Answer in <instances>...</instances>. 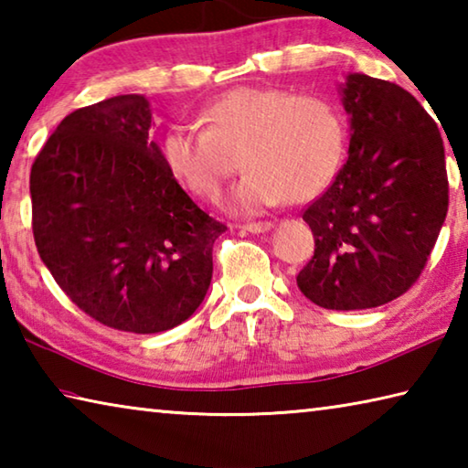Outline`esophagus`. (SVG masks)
I'll return each mask as SVG.
<instances>
[{"label":"esophagus","instance_id":"34e87169","mask_svg":"<svg viewBox=\"0 0 468 468\" xmlns=\"http://www.w3.org/2000/svg\"><path fill=\"white\" fill-rule=\"evenodd\" d=\"M243 231L248 233H264V231H271L272 223H268V220H262V223H248V225H241Z\"/></svg>","mask_w":468,"mask_h":468}]
</instances>
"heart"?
<instances>
[{
  "label": "heart",
  "instance_id": "heart-1",
  "mask_svg": "<svg viewBox=\"0 0 468 468\" xmlns=\"http://www.w3.org/2000/svg\"><path fill=\"white\" fill-rule=\"evenodd\" d=\"M200 117L206 128L176 123L165 132V167L189 194L217 200L243 161L248 173L229 197V208L239 215L284 197L312 200L343 165L346 125L326 97L239 86L208 102Z\"/></svg>",
  "mask_w": 468,
  "mask_h": 468
}]
</instances>
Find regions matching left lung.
I'll use <instances>...</instances> for the list:
<instances>
[{
    "mask_svg": "<svg viewBox=\"0 0 468 468\" xmlns=\"http://www.w3.org/2000/svg\"><path fill=\"white\" fill-rule=\"evenodd\" d=\"M348 158L303 210L315 250L297 287L326 310H367L421 276L448 212V173L435 122L399 84L348 74Z\"/></svg>",
    "mask_w": 468,
    "mask_h": 468,
    "instance_id": "1",
    "label": "left lung"
}]
</instances>
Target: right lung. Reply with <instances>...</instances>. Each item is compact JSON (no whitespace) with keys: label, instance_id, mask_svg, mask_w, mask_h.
Instances as JSON below:
<instances>
[{"label":"right lung","instance_id":"1","mask_svg":"<svg viewBox=\"0 0 468 468\" xmlns=\"http://www.w3.org/2000/svg\"><path fill=\"white\" fill-rule=\"evenodd\" d=\"M142 94L76 109L30 169L33 235L61 291L109 328L154 335L186 322L227 231L189 197L148 138Z\"/></svg>","mask_w":468,"mask_h":468}]
</instances>
